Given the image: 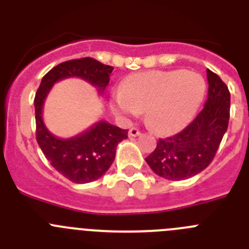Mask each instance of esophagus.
<instances>
[{
	"label": "esophagus",
	"mask_w": 249,
	"mask_h": 249,
	"mask_svg": "<svg viewBox=\"0 0 249 249\" xmlns=\"http://www.w3.org/2000/svg\"><path fill=\"white\" fill-rule=\"evenodd\" d=\"M140 135H141V132L137 127H132V128L128 131L129 137H137V136H140Z\"/></svg>",
	"instance_id": "esophagus-1"
}]
</instances>
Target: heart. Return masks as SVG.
Returning <instances> with one entry per match:
<instances>
[{
    "instance_id": "obj_1",
    "label": "heart",
    "mask_w": 249,
    "mask_h": 249,
    "mask_svg": "<svg viewBox=\"0 0 249 249\" xmlns=\"http://www.w3.org/2000/svg\"><path fill=\"white\" fill-rule=\"evenodd\" d=\"M206 92L203 77L193 71H148L132 74L113 94V111L123 117L144 112L147 124L160 135L183 128Z\"/></svg>"
}]
</instances>
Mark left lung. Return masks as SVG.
I'll return each instance as SVG.
<instances>
[{"instance_id":"1","label":"left lung","mask_w":249,"mask_h":249,"mask_svg":"<svg viewBox=\"0 0 249 249\" xmlns=\"http://www.w3.org/2000/svg\"><path fill=\"white\" fill-rule=\"evenodd\" d=\"M208 96L197 117L177 135L160 138L146 162L160 177L181 181L202 172L213 160L228 128L231 93L226 83L207 70Z\"/></svg>"}]
</instances>
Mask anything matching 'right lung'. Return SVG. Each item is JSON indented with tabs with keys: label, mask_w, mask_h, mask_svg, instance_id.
<instances>
[{
	"label": "right lung",
	"mask_w": 249,
	"mask_h": 249,
	"mask_svg": "<svg viewBox=\"0 0 249 249\" xmlns=\"http://www.w3.org/2000/svg\"><path fill=\"white\" fill-rule=\"evenodd\" d=\"M113 67L91 57L59 63L43 76L35 97L36 140L51 166L73 183H89L102 177L113 163L116 148L126 140L127 129L106 121L71 138H58L46 128L42 118L43 103L56 82L70 77H80L94 86L101 94L109 82Z\"/></svg>",
	"instance_id": "1"
}]
</instances>
